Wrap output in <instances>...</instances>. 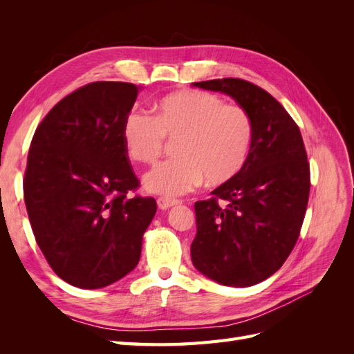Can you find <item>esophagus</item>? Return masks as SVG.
Returning <instances> with one entry per match:
<instances>
[{
  "label": "esophagus",
  "instance_id": "esophagus-1",
  "mask_svg": "<svg viewBox=\"0 0 354 354\" xmlns=\"http://www.w3.org/2000/svg\"><path fill=\"white\" fill-rule=\"evenodd\" d=\"M156 203H158V207H159L160 209H168V208H171V207L177 205L178 201H177V199H169V198H158Z\"/></svg>",
  "mask_w": 354,
  "mask_h": 354
}]
</instances>
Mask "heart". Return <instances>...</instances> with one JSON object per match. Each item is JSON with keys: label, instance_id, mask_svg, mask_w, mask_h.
Returning a JSON list of instances; mask_svg holds the SVG:
<instances>
[{"label": "heart", "instance_id": "b5f03b06", "mask_svg": "<svg viewBox=\"0 0 354 354\" xmlns=\"http://www.w3.org/2000/svg\"><path fill=\"white\" fill-rule=\"evenodd\" d=\"M165 137L177 140L180 159L156 165L145 176V187L174 198L208 185H223L236 177L250 156L254 124L239 104L224 103L207 91L171 93L156 102L155 118L130 112L122 125L128 155L152 164L164 151Z\"/></svg>", "mask_w": 354, "mask_h": 354}]
</instances>
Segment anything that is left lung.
<instances>
[{"mask_svg":"<svg viewBox=\"0 0 354 354\" xmlns=\"http://www.w3.org/2000/svg\"><path fill=\"white\" fill-rule=\"evenodd\" d=\"M230 95L254 124L241 173L195 203L192 263L221 285L245 288L281 269L303 226L310 167L298 125L273 95L239 78L194 82Z\"/></svg>","mask_w":354,"mask_h":354,"instance_id":"obj_1","label":"left lung"}]
</instances>
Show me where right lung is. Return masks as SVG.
I'll return each instance as SVG.
<instances>
[{"label":"right lung","instance_id":"1","mask_svg":"<svg viewBox=\"0 0 354 354\" xmlns=\"http://www.w3.org/2000/svg\"><path fill=\"white\" fill-rule=\"evenodd\" d=\"M140 88L84 85L47 113L30 142L24 196L32 232L51 269L73 286H108L140 260L156 202L127 198L138 180L122 138Z\"/></svg>","mask_w":354,"mask_h":354}]
</instances>
